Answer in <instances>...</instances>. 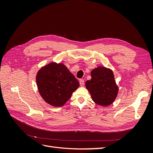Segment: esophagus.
Returning <instances> with one entry per match:
<instances>
[{
    "label": "esophagus",
    "mask_w": 153,
    "mask_h": 153,
    "mask_svg": "<svg viewBox=\"0 0 153 153\" xmlns=\"http://www.w3.org/2000/svg\"><path fill=\"white\" fill-rule=\"evenodd\" d=\"M79 82H80V86H83V85H84V80H83V79H80V80H79Z\"/></svg>",
    "instance_id": "34e87169"
}]
</instances>
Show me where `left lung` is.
Returning <instances> with one entry per match:
<instances>
[{"label":"left lung","mask_w":153,"mask_h":153,"mask_svg":"<svg viewBox=\"0 0 153 153\" xmlns=\"http://www.w3.org/2000/svg\"><path fill=\"white\" fill-rule=\"evenodd\" d=\"M91 75V79L85 82V86L94 102L104 106L112 104L119 91L113 71L110 69L99 66L92 69Z\"/></svg>","instance_id":"8db88e82"}]
</instances>
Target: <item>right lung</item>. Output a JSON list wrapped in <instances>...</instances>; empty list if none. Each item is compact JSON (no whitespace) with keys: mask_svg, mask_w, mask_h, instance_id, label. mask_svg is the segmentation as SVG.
Segmentation results:
<instances>
[{"mask_svg":"<svg viewBox=\"0 0 153 153\" xmlns=\"http://www.w3.org/2000/svg\"><path fill=\"white\" fill-rule=\"evenodd\" d=\"M39 94L49 105L62 106L70 99L79 82L62 63L51 62L41 68L36 75Z\"/></svg>","mask_w":153,"mask_h":153,"instance_id":"1","label":"right lung"}]
</instances>
